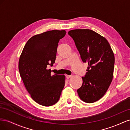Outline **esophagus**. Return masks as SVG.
<instances>
[{"label":"esophagus","instance_id":"obj_1","mask_svg":"<svg viewBox=\"0 0 130 130\" xmlns=\"http://www.w3.org/2000/svg\"><path fill=\"white\" fill-rule=\"evenodd\" d=\"M66 78H67V79H68V78H70L72 77V75H66Z\"/></svg>","mask_w":130,"mask_h":130}]
</instances>
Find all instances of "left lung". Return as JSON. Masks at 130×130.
<instances>
[{"label":"left lung","instance_id":"8db88e82","mask_svg":"<svg viewBox=\"0 0 130 130\" xmlns=\"http://www.w3.org/2000/svg\"><path fill=\"white\" fill-rule=\"evenodd\" d=\"M68 34L74 41L82 61L88 69L82 85L77 90L80 99L93 103L100 99L112 81L115 55L107 40L89 29L70 30Z\"/></svg>","mask_w":130,"mask_h":130}]
</instances>
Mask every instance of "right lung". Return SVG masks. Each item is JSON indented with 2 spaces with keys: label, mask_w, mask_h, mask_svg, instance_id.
<instances>
[{
  "label": "right lung",
  "mask_w": 130,
  "mask_h": 130,
  "mask_svg": "<svg viewBox=\"0 0 130 130\" xmlns=\"http://www.w3.org/2000/svg\"><path fill=\"white\" fill-rule=\"evenodd\" d=\"M65 30H51L31 37L19 57L18 68L25 87L37 104L50 106L58 101L65 84L64 75H51L59 41Z\"/></svg>",
  "instance_id": "obj_1"
}]
</instances>
